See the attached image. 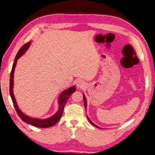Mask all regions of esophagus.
<instances>
[{
    "mask_svg": "<svg viewBox=\"0 0 155 155\" xmlns=\"http://www.w3.org/2000/svg\"><path fill=\"white\" fill-rule=\"evenodd\" d=\"M76 86H77V88H78L82 89V88H83L85 86V83L82 80H79L77 82V84H76Z\"/></svg>",
    "mask_w": 155,
    "mask_h": 155,
    "instance_id": "34e87169",
    "label": "esophagus"
}]
</instances>
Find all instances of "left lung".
<instances>
[{
  "label": "left lung",
  "instance_id": "obj_1",
  "mask_svg": "<svg viewBox=\"0 0 155 155\" xmlns=\"http://www.w3.org/2000/svg\"><path fill=\"white\" fill-rule=\"evenodd\" d=\"M83 99H84V107H85V109H86V105H87V104H86V97H85V95H84V94L83 93ZM87 118H88V120H89V122H90V123H91V124L92 125H93V126H94V127H96L97 128H99V129H102V128H101V127H98V126H97L95 124H94L93 122H92L91 120H90V118H88V116H87Z\"/></svg>",
  "mask_w": 155,
  "mask_h": 155
}]
</instances>
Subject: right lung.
<instances>
[{
  "label": "right lung",
  "mask_w": 155,
  "mask_h": 155,
  "mask_svg": "<svg viewBox=\"0 0 155 155\" xmlns=\"http://www.w3.org/2000/svg\"><path fill=\"white\" fill-rule=\"evenodd\" d=\"M31 41L28 42L26 44H24L22 47H21L20 50H19L17 55L15 56L14 63L13 64L12 72H11L10 75V84H9V93H10V96L12 97V101L13 103V106H14L15 109L16 110V112H17L18 115L20 116V118L25 123L31 124L32 126H35L36 127H39V128H48V127H50L51 126L54 125V124L58 123L60 118H61L62 115V113H63L64 107V105L66 104L68 99L69 98L70 95L73 94L75 91V86H73L69 88H67V90L62 92V93L60 94L58 99V110L57 112L54 114L53 116H51V117L46 118V119H39V118H32L30 117V116H27L21 112V111L19 109L18 105L17 104V102H16L15 98L14 97V94H13V74H14V71H15V67L16 66V64H17V61L19 58L23 55V54L26 52V51L28 50L30 44H31Z\"/></svg>",
  "instance_id": "obj_1"
}]
</instances>
